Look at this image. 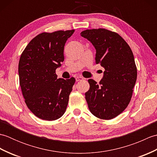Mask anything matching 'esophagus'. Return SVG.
<instances>
[{
    "label": "esophagus",
    "mask_w": 157,
    "mask_h": 157,
    "mask_svg": "<svg viewBox=\"0 0 157 157\" xmlns=\"http://www.w3.org/2000/svg\"><path fill=\"white\" fill-rule=\"evenodd\" d=\"M84 78H83L82 76H77L75 77V80L76 82H79V81H82V80H84Z\"/></svg>",
    "instance_id": "1"
}]
</instances>
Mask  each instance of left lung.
I'll use <instances>...</instances> for the list:
<instances>
[{
	"mask_svg": "<svg viewBox=\"0 0 157 157\" xmlns=\"http://www.w3.org/2000/svg\"><path fill=\"white\" fill-rule=\"evenodd\" d=\"M81 36L94 46L96 63L105 69L99 84L88 79L90 89L85 94L88 108L99 119H113L131 101L137 79L134 55L128 43L116 32L92 29L82 32Z\"/></svg>",
	"mask_w": 157,
	"mask_h": 157,
	"instance_id": "left-lung-1",
	"label": "left lung"
}]
</instances>
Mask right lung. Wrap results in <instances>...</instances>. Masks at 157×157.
Segmentation results:
<instances>
[{
  "label": "right lung",
  "mask_w": 157,
  "mask_h": 157,
  "mask_svg": "<svg viewBox=\"0 0 157 157\" xmlns=\"http://www.w3.org/2000/svg\"><path fill=\"white\" fill-rule=\"evenodd\" d=\"M43 32L29 42L20 56L19 84L28 109L37 117L54 121L64 114L75 79H57L64 46L74 32Z\"/></svg>",
  "instance_id": "right-lung-1"
}]
</instances>
